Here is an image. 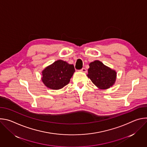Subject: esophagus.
Segmentation results:
<instances>
[{"label": "esophagus", "mask_w": 147, "mask_h": 147, "mask_svg": "<svg viewBox=\"0 0 147 147\" xmlns=\"http://www.w3.org/2000/svg\"><path fill=\"white\" fill-rule=\"evenodd\" d=\"M80 71H81V72H83V73H86V72H87V70H86V69H85V68L81 69L80 70Z\"/></svg>", "instance_id": "1"}]
</instances>
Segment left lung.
Masks as SVG:
<instances>
[{
	"mask_svg": "<svg viewBox=\"0 0 147 147\" xmlns=\"http://www.w3.org/2000/svg\"><path fill=\"white\" fill-rule=\"evenodd\" d=\"M87 76L98 88L106 90L112 87L116 81V72L104 65L99 60L90 63Z\"/></svg>",
	"mask_w": 147,
	"mask_h": 147,
	"instance_id": "obj_1",
	"label": "left lung"
}]
</instances>
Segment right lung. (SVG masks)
I'll return each instance as SVG.
<instances>
[{"label":"right lung","instance_id":"obj_1","mask_svg":"<svg viewBox=\"0 0 147 147\" xmlns=\"http://www.w3.org/2000/svg\"><path fill=\"white\" fill-rule=\"evenodd\" d=\"M74 71L73 65L59 60L42 71V81L48 88L59 90L68 84Z\"/></svg>","mask_w":147,"mask_h":147}]
</instances>
